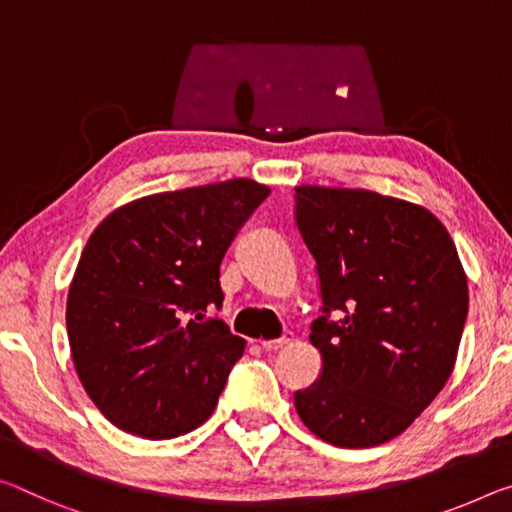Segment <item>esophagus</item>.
Masks as SVG:
<instances>
[{
	"instance_id": "obj_1",
	"label": "esophagus",
	"mask_w": 512,
	"mask_h": 512,
	"mask_svg": "<svg viewBox=\"0 0 512 512\" xmlns=\"http://www.w3.org/2000/svg\"><path fill=\"white\" fill-rule=\"evenodd\" d=\"M289 342H291V335L289 332H285L280 339H262L259 346H262L264 351H278V348H285Z\"/></svg>"
}]
</instances>
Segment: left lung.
Masks as SVG:
<instances>
[{"label":"left lung","mask_w":512,"mask_h":512,"mask_svg":"<svg viewBox=\"0 0 512 512\" xmlns=\"http://www.w3.org/2000/svg\"><path fill=\"white\" fill-rule=\"evenodd\" d=\"M296 225L323 300L310 335L323 371L294 394L298 417L344 449L385 444L456 364L469 305L456 243L426 207L367 189L296 186Z\"/></svg>","instance_id":"8db88e82"}]
</instances>
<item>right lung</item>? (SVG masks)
Here are the masks:
<instances>
[{"label": "right lung", "instance_id": "add662e5", "mask_svg": "<svg viewBox=\"0 0 512 512\" xmlns=\"http://www.w3.org/2000/svg\"><path fill=\"white\" fill-rule=\"evenodd\" d=\"M269 186L246 177L127 202L95 227L66 326L86 394L113 426L170 440L205 424L246 342L221 319L225 250Z\"/></svg>", "mask_w": 512, "mask_h": 512}]
</instances>
